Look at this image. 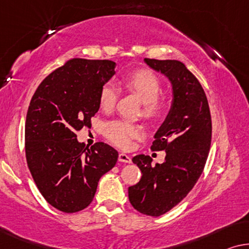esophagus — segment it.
Wrapping results in <instances>:
<instances>
[{
  "mask_svg": "<svg viewBox=\"0 0 249 249\" xmlns=\"http://www.w3.org/2000/svg\"><path fill=\"white\" fill-rule=\"evenodd\" d=\"M118 161H121V162H125V163H129L132 160L129 158V156L125 155V153H120V155H118Z\"/></svg>",
  "mask_w": 249,
  "mask_h": 249,
  "instance_id": "34e87169",
  "label": "esophagus"
}]
</instances>
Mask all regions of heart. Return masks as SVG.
<instances>
[{
  "mask_svg": "<svg viewBox=\"0 0 249 249\" xmlns=\"http://www.w3.org/2000/svg\"><path fill=\"white\" fill-rule=\"evenodd\" d=\"M126 89L135 93L143 101L142 114L146 120H159L167 113L168 100L160 96L162 83L159 76L150 70H138L123 78ZM120 91L113 83L108 82L101 87L99 92V106L106 113H110L116 106ZM104 135L118 148L127 149L133 140L142 138L143 131L139 125L126 121H111L104 126Z\"/></svg>",
  "mask_w": 249,
  "mask_h": 249,
  "instance_id": "1",
  "label": "heart"
}]
</instances>
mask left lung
Listing matches in <instances>:
<instances>
[{
	"label": "left lung",
	"instance_id": "left-lung-1",
	"mask_svg": "<svg viewBox=\"0 0 249 249\" xmlns=\"http://www.w3.org/2000/svg\"><path fill=\"white\" fill-rule=\"evenodd\" d=\"M144 61L169 78L174 100L151 146L153 151H166L164 162L153 167L150 156L144 155L132 159L142 177L128 187V199L142 214L159 216L186 197L202 175L211 146L212 122L204 90L183 62Z\"/></svg>",
	"mask_w": 249,
	"mask_h": 249
}]
</instances>
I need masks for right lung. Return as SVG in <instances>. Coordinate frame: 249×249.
<instances>
[{
  "label": "right lung",
  "mask_w": 249,
  "mask_h": 249,
  "mask_svg": "<svg viewBox=\"0 0 249 249\" xmlns=\"http://www.w3.org/2000/svg\"><path fill=\"white\" fill-rule=\"evenodd\" d=\"M114 68L108 59H69L31 98L24 126L28 168L44 198L62 212L86 209L100 177L117 162L118 152L110 145L97 142L88 149L76 140V132L91 127L100 89Z\"/></svg>",
  "instance_id": "right-lung-1"
}]
</instances>
